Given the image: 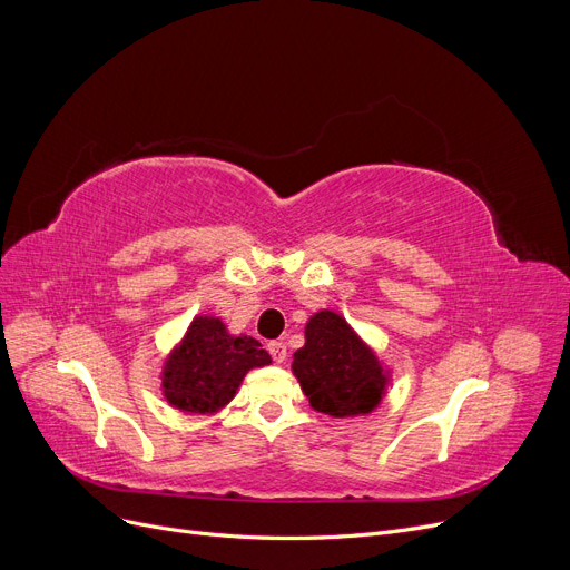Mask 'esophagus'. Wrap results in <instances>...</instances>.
I'll return each instance as SVG.
<instances>
[{
  "label": "esophagus",
  "mask_w": 570,
  "mask_h": 570,
  "mask_svg": "<svg viewBox=\"0 0 570 570\" xmlns=\"http://www.w3.org/2000/svg\"><path fill=\"white\" fill-rule=\"evenodd\" d=\"M266 350H268V355L274 357V362H278V364H283L287 360V345L283 341H271L266 345Z\"/></svg>",
  "instance_id": "34e87169"
}]
</instances>
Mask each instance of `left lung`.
<instances>
[{
  "instance_id": "1",
  "label": "left lung",
  "mask_w": 570,
  "mask_h": 570,
  "mask_svg": "<svg viewBox=\"0 0 570 570\" xmlns=\"http://www.w3.org/2000/svg\"><path fill=\"white\" fill-rule=\"evenodd\" d=\"M292 371L313 409L334 417L371 413L387 385L381 362L332 311L308 320L306 345L294 352Z\"/></svg>"
}]
</instances>
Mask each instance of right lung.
I'll use <instances>...</instances> for the list:
<instances>
[{
	"mask_svg": "<svg viewBox=\"0 0 570 570\" xmlns=\"http://www.w3.org/2000/svg\"><path fill=\"white\" fill-rule=\"evenodd\" d=\"M271 364L268 352L250 336H229L215 317H197L167 360V401L185 413H213L236 394L243 375Z\"/></svg>",
	"mask_w": 570,
	"mask_h": 570,
	"instance_id": "add662e5",
	"label": "right lung"
}]
</instances>
